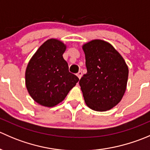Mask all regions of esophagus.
I'll return each mask as SVG.
<instances>
[{
  "mask_svg": "<svg viewBox=\"0 0 150 150\" xmlns=\"http://www.w3.org/2000/svg\"><path fill=\"white\" fill-rule=\"evenodd\" d=\"M82 75H83V73H82V72H81V71H79V72L77 73V76H78V78H79V79H81V77H82Z\"/></svg>",
  "mask_w": 150,
  "mask_h": 150,
  "instance_id": "obj_1",
  "label": "esophagus"
}]
</instances>
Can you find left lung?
<instances>
[{"label":"left lung","mask_w":150,"mask_h":150,"mask_svg":"<svg viewBox=\"0 0 150 150\" xmlns=\"http://www.w3.org/2000/svg\"><path fill=\"white\" fill-rule=\"evenodd\" d=\"M87 73L79 84L86 105L104 112L121 101L126 90L128 67L125 60L110 43L95 39L82 46Z\"/></svg>","instance_id":"1"}]
</instances>
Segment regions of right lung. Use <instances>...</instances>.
<instances>
[{
    "label": "right lung",
    "instance_id": "right-lung-1",
    "mask_svg": "<svg viewBox=\"0 0 150 150\" xmlns=\"http://www.w3.org/2000/svg\"><path fill=\"white\" fill-rule=\"evenodd\" d=\"M67 46L58 39L47 40L29 61L25 84L29 94L38 104L53 107L62 102L79 79L69 72L63 58Z\"/></svg>",
    "mask_w": 150,
    "mask_h": 150
}]
</instances>
